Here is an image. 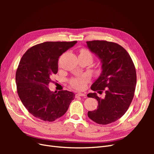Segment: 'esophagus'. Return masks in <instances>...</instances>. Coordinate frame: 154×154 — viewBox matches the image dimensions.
<instances>
[{
	"label": "esophagus",
	"instance_id": "1",
	"mask_svg": "<svg viewBox=\"0 0 154 154\" xmlns=\"http://www.w3.org/2000/svg\"><path fill=\"white\" fill-rule=\"evenodd\" d=\"M85 94H84V93H77V94H76V97H78V96H85Z\"/></svg>",
	"mask_w": 154,
	"mask_h": 154
}]
</instances>
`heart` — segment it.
Here are the masks:
<instances>
[{
	"mask_svg": "<svg viewBox=\"0 0 154 154\" xmlns=\"http://www.w3.org/2000/svg\"><path fill=\"white\" fill-rule=\"evenodd\" d=\"M82 54H87L91 57V53L86 49H82L80 53ZM88 82V78L87 76H82L76 78L72 79L71 80V84L72 87L78 90H82L85 87L86 83Z\"/></svg>",
	"mask_w": 154,
	"mask_h": 154,
	"instance_id": "1",
	"label": "heart"
}]
</instances>
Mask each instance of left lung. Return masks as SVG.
<instances>
[{"instance_id":"obj_1","label":"left lung","mask_w":154,"mask_h":154,"mask_svg":"<svg viewBox=\"0 0 154 154\" xmlns=\"http://www.w3.org/2000/svg\"><path fill=\"white\" fill-rule=\"evenodd\" d=\"M87 47L101 63V72L91 88L105 93L103 99L96 92L87 94L98 103L96 110L88 112V117L97 124L113 123L125 114L132 101L136 85V68L127 51L118 44L93 40L87 42Z\"/></svg>"}]
</instances>
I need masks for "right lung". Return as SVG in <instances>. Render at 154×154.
Masks as SVG:
<instances>
[{
  "mask_svg": "<svg viewBox=\"0 0 154 154\" xmlns=\"http://www.w3.org/2000/svg\"><path fill=\"white\" fill-rule=\"evenodd\" d=\"M77 43L46 42L32 46L22 56L16 72L18 96L35 118L53 122L66 112L75 94L72 92L51 91V76L58 72V58Z\"/></svg>",
  "mask_w": 154,
  "mask_h": 154,
  "instance_id": "add662e5",
  "label": "right lung"
}]
</instances>
